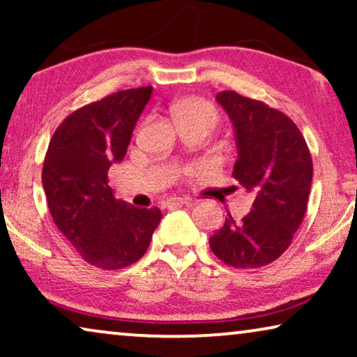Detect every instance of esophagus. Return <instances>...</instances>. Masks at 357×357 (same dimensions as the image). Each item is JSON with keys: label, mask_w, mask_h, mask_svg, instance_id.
Wrapping results in <instances>:
<instances>
[{"label": "esophagus", "mask_w": 357, "mask_h": 357, "mask_svg": "<svg viewBox=\"0 0 357 357\" xmlns=\"http://www.w3.org/2000/svg\"><path fill=\"white\" fill-rule=\"evenodd\" d=\"M188 202L183 198H178V197H174V198H169L162 202V208H167V209H172V208H178L182 206V204H187Z\"/></svg>", "instance_id": "1"}]
</instances>
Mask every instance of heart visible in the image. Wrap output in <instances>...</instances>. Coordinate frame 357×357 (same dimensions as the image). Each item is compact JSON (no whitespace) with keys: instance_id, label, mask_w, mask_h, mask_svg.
I'll list each match as a JSON object with an SVG mask.
<instances>
[{"instance_id":"heart-1","label":"heart","mask_w":357,"mask_h":357,"mask_svg":"<svg viewBox=\"0 0 357 357\" xmlns=\"http://www.w3.org/2000/svg\"><path fill=\"white\" fill-rule=\"evenodd\" d=\"M174 115L177 121H203V123H211L213 126L218 121V112L213 104L208 100L192 97L178 102L174 107Z\"/></svg>"}]
</instances>
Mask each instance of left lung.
Masks as SVG:
<instances>
[{"mask_svg":"<svg viewBox=\"0 0 357 357\" xmlns=\"http://www.w3.org/2000/svg\"><path fill=\"white\" fill-rule=\"evenodd\" d=\"M216 100L236 128L232 177L255 193V202L242 221L227 214L209 247L229 266L260 268L287 250L304 219L314 174L310 151L294 121L265 102L234 91L219 92Z\"/></svg>","mask_w":357,"mask_h":357,"instance_id":"obj_1","label":"left lung"}]
</instances>
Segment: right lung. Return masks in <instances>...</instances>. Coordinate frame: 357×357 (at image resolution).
Listing matches in <instances>:
<instances>
[{"label":"right lung","instance_id":"1","mask_svg":"<svg viewBox=\"0 0 357 357\" xmlns=\"http://www.w3.org/2000/svg\"><path fill=\"white\" fill-rule=\"evenodd\" d=\"M153 87L119 91L87 104L53 133L42 183L53 222L92 266L120 270L148 250L160 209L136 208L114 198L112 162H120Z\"/></svg>","mask_w":357,"mask_h":357}]
</instances>
